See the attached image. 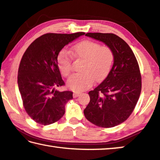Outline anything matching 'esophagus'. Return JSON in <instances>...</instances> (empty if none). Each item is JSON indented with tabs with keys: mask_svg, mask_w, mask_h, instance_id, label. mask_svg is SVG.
<instances>
[{
	"mask_svg": "<svg viewBox=\"0 0 160 160\" xmlns=\"http://www.w3.org/2000/svg\"><path fill=\"white\" fill-rule=\"evenodd\" d=\"M80 92H73V94H72V96H73V98H78V96L80 95Z\"/></svg>",
	"mask_w": 160,
	"mask_h": 160,
	"instance_id": "esophagus-1",
	"label": "esophagus"
}]
</instances>
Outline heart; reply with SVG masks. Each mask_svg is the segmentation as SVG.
Returning <instances> with one entry per match:
<instances>
[{
    "label": "heart",
    "instance_id": "1",
    "mask_svg": "<svg viewBox=\"0 0 160 160\" xmlns=\"http://www.w3.org/2000/svg\"><path fill=\"white\" fill-rule=\"evenodd\" d=\"M72 57L83 61L80 71L67 80L68 87L73 91L80 92L89 88L95 80H101L106 77L112 68L114 52L107 45L84 40L78 42L70 50ZM58 65L62 76L68 77L72 72V58L67 51L62 50L58 58Z\"/></svg>",
    "mask_w": 160,
    "mask_h": 160
}]
</instances>
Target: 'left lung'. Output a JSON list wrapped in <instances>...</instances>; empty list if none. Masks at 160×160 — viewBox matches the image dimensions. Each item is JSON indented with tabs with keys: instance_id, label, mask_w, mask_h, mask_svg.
I'll list each match as a JSON object with an SVG mask.
<instances>
[{
	"instance_id": "left-lung-1",
	"label": "left lung",
	"mask_w": 160,
	"mask_h": 160,
	"mask_svg": "<svg viewBox=\"0 0 160 160\" xmlns=\"http://www.w3.org/2000/svg\"><path fill=\"white\" fill-rule=\"evenodd\" d=\"M86 36L103 42L114 52V63L107 78L93 90L84 110L86 119L101 128L122 123L133 112L142 89L138 60L128 44L113 33L88 32Z\"/></svg>"
}]
</instances>
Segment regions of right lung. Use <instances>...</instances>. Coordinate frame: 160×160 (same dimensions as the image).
I'll return each instance as SVG.
<instances>
[{
	"instance_id": "obj_1",
	"label": "right lung",
	"mask_w": 160,
	"mask_h": 160,
	"mask_svg": "<svg viewBox=\"0 0 160 160\" xmlns=\"http://www.w3.org/2000/svg\"><path fill=\"white\" fill-rule=\"evenodd\" d=\"M85 32L46 33L35 39L20 62L18 84L22 105L30 118L48 125L60 120L72 92L55 90L65 85L58 65V56L64 46Z\"/></svg>"
}]
</instances>
